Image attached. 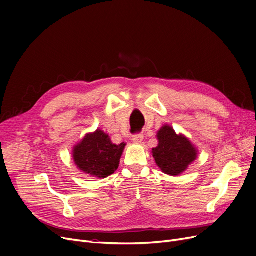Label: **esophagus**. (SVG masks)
Instances as JSON below:
<instances>
[{
    "label": "esophagus",
    "instance_id": "obj_1",
    "mask_svg": "<svg viewBox=\"0 0 256 256\" xmlns=\"http://www.w3.org/2000/svg\"><path fill=\"white\" fill-rule=\"evenodd\" d=\"M132 141L134 143H137V144H140L142 143L143 141V135L142 134H138V135H134L132 137Z\"/></svg>",
    "mask_w": 256,
    "mask_h": 256
}]
</instances>
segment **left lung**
<instances>
[{"label":"left lung","mask_w":256,"mask_h":256,"mask_svg":"<svg viewBox=\"0 0 256 256\" xmlns=\"http://www.w3.org/2000/svg\"><path fill=\"white\" fill-rule=\"evenodd\" d=\"M158 146L152 150L156 164L162 172L176 176L183 174L198 157V148L183 134L164 124L157 132Z\"/></svg>","instance_id":"1"}]
</instances>
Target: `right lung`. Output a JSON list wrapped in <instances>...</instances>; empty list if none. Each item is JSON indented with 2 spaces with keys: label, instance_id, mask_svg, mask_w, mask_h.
Instances as JSON below:
<instances>
[{
  "label": "right lung",
  "instance_id": "obj_1",
  "mask_svg": "<svg viewBox=\"0 0 256 256\" xmlns=\"http://www.w3.org/2000/svg\"><path fill=\"white\" fill-rule=\"evenodd\" d=\"M126 146L124 142L114 144L106 132L97 128L86 134L73 148V161L84 174L104 179L117 170Z\"/></svg>",
  "mask_w": 256,
  "mask_h": 256
}]
</instances>
